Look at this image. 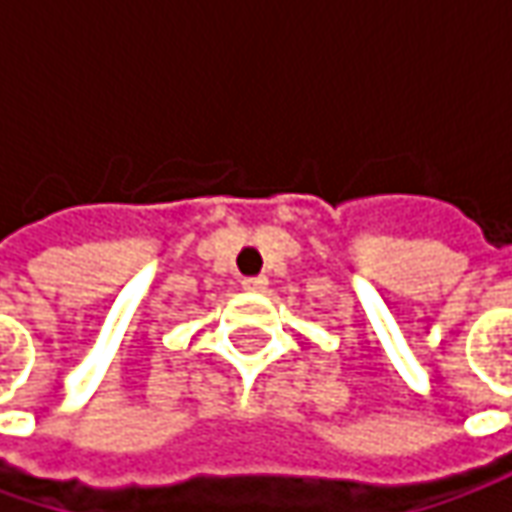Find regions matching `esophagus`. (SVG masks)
<instances>
[{"mask_svg":"<svg viewBox=\"0 0 512 512\" xmlns=\"http://www.w3.org/2000/svg\"><path fill=\"white\" fill-rule=\"evenodd\" d=\"M242 287L245 290H265L267 276H247V279H242Z\"/></svg>","mask_w":512,"mask_h":512,"instance_id":"1","label":"esophagus"}]
</instances>
